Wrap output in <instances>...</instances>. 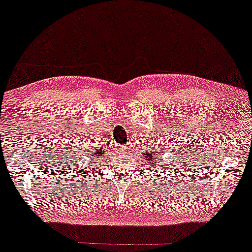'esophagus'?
<instances>
[{"label":"esophagus","instance_id":"1","mask_svg":"<svg viewBox=\"0 0 252 252\" xmlns=\"http://www.w3.org/2000/svg\"><path fill=\"white\" fill-rule=\"evenodd\" d=\"M121 148H122V152H124V153H128V151H130L129 144H126V145H123Z\"/></svg>","mask_w":252,"mask_h":252}]
</instances>
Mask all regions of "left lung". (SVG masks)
Segmentation results:
<instances>
[{
	"label": "left lung",
	"mask_w": 252,
	"mask_h": 252,
	"mask_svg": "<svg viewBox=\"0 0 252 252\" xmlns=\"http://www.w3.org/2000/svg\"><path fill=\"white\" fill-rule=\"evenodd\" d=\"M144 155L146 156L147 159L150 160V164L153 165V166H156V163H158V158H160L159 152H158V154H155V152H151V153H146ZM145 162H146V160H145Z\"/></svg>",
	"instance_id": "8db88e82"
}]
</instances>
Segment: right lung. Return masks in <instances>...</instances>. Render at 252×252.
<instances>
[{
  "label": "right lung",
  "instance_id": "right-lung-1",
  "mask_svg": "<svg viewBox=\"0 0 252 252\" xmlns=\"http://www.w3.org/2000/svg\"><path fill=\"white\" fill-rule=\"evenodd\" d=\"M92 151V156H98V158H100V156L104 154V152H105V148H98V150H94V151H93V150H90Z\"/></svg>",
  "mask_w": 252,
  "mask_h": 252
}]
</instances>
